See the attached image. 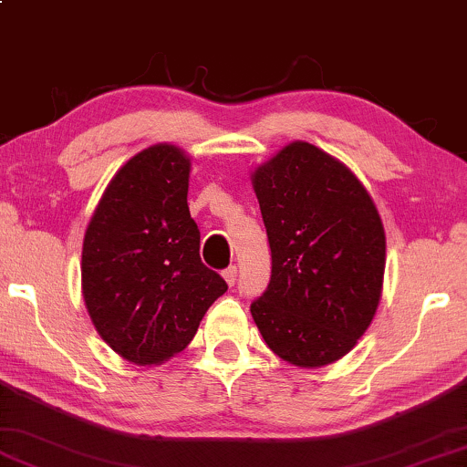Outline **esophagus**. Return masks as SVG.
I'll list each match as a JSON object with an SVG mask.
<instances>
[{
	"label": "esophagus",
	"instance_id": "esophagus-1",
	"mask_svg": "<svg viewBox=\"0 0 467 467\" xmlns=\"http://www.w3.org/2000/svg\"><path fill=\"white\" fill-rule=\"evenodd\" d=\"M222 275H223V279H226L228 285H234V282H237V266L230 265L228 269H223Z\"/></svg>",
	"mask_w": 467,
	"mask_h": 467
}]
</instances>
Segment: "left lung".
<instances>
[{"mask_svg":"<svg viewBox=\"0 0 467 467\" xmlns=\"http://www.w3.org/2000/svg\"><path fill=\"white\" fill-rule=\"evenodd\" d=\"M252 183L271 247L254 322L279 358L322 368L374 320L387 265L382 220L354 172L303 140L258 166Z\"/></svg>","mask_w":467,"mask_h":467,"instance_id":"1","label":"left lung"}]
</instances>
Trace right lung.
Instances as JSON below:
<instances>
[{"label": "right lung", "mask_w": 467, "mask_h": 467, "mask_svg": "<svg viewBox=\"0 0 467 467\" xmlns=\"http://www.w3.org/2000/svg\"><path fill=\"white\" fill-rule=\"evenodd\" d=\"M188 185L185 151L169 142L142 149L110 179L87 226V312L99 337L130 363L158 365L182 352L228 290L201 260Z\"/></svg>", "instance_id": "add662e5"}]
</instances>
